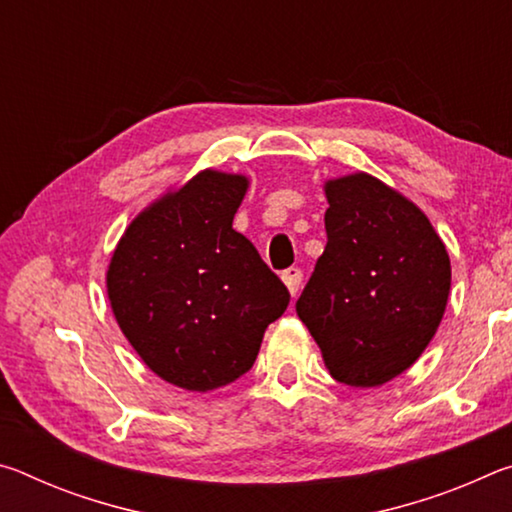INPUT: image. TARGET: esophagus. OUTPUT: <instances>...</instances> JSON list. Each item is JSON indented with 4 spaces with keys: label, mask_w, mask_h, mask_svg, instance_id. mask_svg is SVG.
Masks as SVG:
<instances>
[{
    "label": "esophagus",
    "mask_w": 512,
    "mask_h": 512,
    "mask_svg": "<svg viewBox=\"0 0 512 512\" xmlns=\"http://www.w3.org/2000/svg\"><path fill=\"white\" fill-rule=\"evenodd\" d=\"M282 282L287 284V289L291 296H298L300 291V284H302V271L298 266H291L287 271H282Z\"/></svg>",
    "instance_id": "34e87169"
}]
</instances>
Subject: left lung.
Wrapping results in <instances>:
<instances>
[{"mask_svg":"<svg viewBox=\"0 0 512 512\" xmlns=\"http://www.w3.org/2000/svg\"><path fill=\"white\" fill-rule=\"evenodd\" d=\"M327 246L296 311L336 381L381 386L418 361L443 320L452 266L418 205L368 173L325 183Z\"/></svg>","mask_w":512,"mask_h":512,"instance_id":"left-lung-1","label":"left lung"}]
</instances>
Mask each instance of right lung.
<instances>
[{
	"mask_svg": "<svg viewBox=\"0 0 512 512\" xmlns=\"http://www.w3.org/2000/svg\"><path fill=\"white\" fill-rule=\"evenodd\" d=\"M248 189L205 169L128 225L106 284L121 332L155 375L207 393L253 368L289 291L232 228Z\"/></svg>",
	"mask_w": 512,
	"mask_h": 512,
	"instance_id": "right-lung-1",
	"label": "right lung"
}]
</instances>
